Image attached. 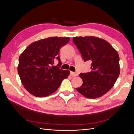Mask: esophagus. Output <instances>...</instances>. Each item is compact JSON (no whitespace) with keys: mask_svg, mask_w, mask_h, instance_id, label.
Listing matches in <instances>:
<instances>
[{"mask_svg":"<svg viewBox=\"0 0 134 134\" xmlns=\"http://www.w3.org/2000/svg\"><path fill=\"white\" fill-rule=\"evenodd\" d=\"M70 75L71 76H78V73L77 72H72V71H70Z\"/></svg>","mask_w":134,"mask_h":134,"instance_id":"obj_1","label":"esophagus"}]
</instances>
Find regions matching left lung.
<instances>
[{"label":"left lung","instance_id":"1","mask_svg":"<svg viewBox=\"0 0 134 134\" xmlns=\"http://www.w3.org/2000/svg\"><path fill=\"white\" fill-rule=\"evenodd\" d=\"M72 41L84 62H92L91 71L79 74L83 84L76 91L88 98L103 96L114 86L120 75L118 52L106 40L94 36L75 37Z\"/></svg>","mask_w":134,"mask_h":134}]
</instances>
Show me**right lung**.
I'll return each mask as SVG.
<instances>
[{
    "mask_svg": "<svg viewBox=\"0 0 134 134\" xmlns=\"http://www.w3.org/2000/svg\"><path fill=\"white\" fill-rule=\"evenodd\" d=\"M69 37H51L30 44L19 58L18 72L26 90L37 97H44L55 92L70 71L60 69V48ZM59 63L54 66V62Z\"/></svg>",
    "mask_w": 134,
    "mask_h": 134,
    "instance_id": "1",
    "label": "right lung"
}]
</instances>
